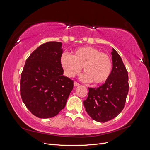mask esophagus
I'll return each mask as SVG.
<instances>
[{
	"mask_svg": "<svg viewBox=\"0 0 150 150\" xmlns=\"http://www.w3.org/2000/svg\"><path fill=\"white\" fill-rule=\"evenodd\" d=\"M79 85V84L78 83H77L76 81H74V86H78Z\"/></svg>",
	"mask_w": 150,
	"mask_h": 150,
	"instance_id": "esophagus-1",
	"label": "esophagus"
}]
</instances>
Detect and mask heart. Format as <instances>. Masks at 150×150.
<instances>
[{"label":"heart","instance_id":"heart-1","mask_svg":"<svg viewBox=\"0 0 150 150\" xmlns=\"http://www.w3.org/2000/svg\"><path fill=\"white\" fill-rule=\"evenodd\" d=\"M60 61L66 76L73 77L79 74L83 67L84 74L82 79L91 81L94 84L105 83L112 71L110 57L93 47H79L74 50L72 55L64 53Z\"/></svg>","mask_w":150,"mask_h":150}]
</instances>
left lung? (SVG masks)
<instances>
[{
  "instance_id": "8db88e82",
  "label": "left lung",
  "mask_w": 150,
  "mask_h": 150,
  "mask_svg": "<svg viewBox=\"0 0 150 150\" xmlns=\"http://www.w3.org/2000/svg\"><path fill=\"white\" fill-rule=\"evenodd\" d=\"M112 50L110 78L99 88H88V98L83 102L89 116L101 122L114 119L122 111L129 90L128 71L119 54L114 48Z\"/></svg>"
}]
</instances>
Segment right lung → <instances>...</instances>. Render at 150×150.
Here are the masks:
<instances>
[{"mask_svg":"<svg viewBox=\"0 0 150 150\" xmlns=\"http://www.w3.org/2000/svg\"><path fill=\"white\" fill-rule=\"evenodd\" d=\"M62 43L42 44L26 60L20 81L22 101L39 118L56 116L64 109L73 81L63 75Z\"/></svg>","mask_w":150,"mask_h":150,"instance_id":"right-lung-1","label":"right lung"}]
</instances>
